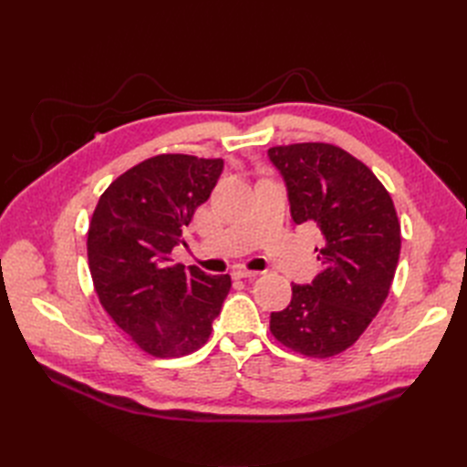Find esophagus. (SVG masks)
Instances as JSON below:
<instances>
[{
	"label": "esophagus",
	"instance_id": "obj_1",
	"mask_svg": "<svg viewBox=\"0 0 467 467\" xmlns=\"http://www.w3.org/2000/svg\"><path fill=\"white\" fill-rule=\"evenodd\" d=\"M234 276L235 278H257L259 276V273L257 271H247V268H239V271H235L234 273Z\"/></svg>",
	"mask_w": 467,
	"mask_h": 467
}]
</instances>
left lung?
<instances>
[{
    "label": "left lung",
    "mask_w": 467,
    "mask_h": 467,
    "mask_svg": "<svg viewBox=\"0 0 467 467\" xmlns=\"http://www.w3.org/2000/svg\"><path fill=\"white\" fill-rule=\"evenodd\" d=\"M268 160L288 191L296 223L314 222L325 265L312 285H292V302L271 314V333L306 357L327 358L358 341L386 302L400 261L401 225L389 192L341 148L276 146Z\"/></svg>",
    "instance_id": "1"
}]
</instances>
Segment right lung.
<instances>
[{
	"mask_svg": "<svg viewBox=\"0 0 467 467\" xmlns=\"http://www.w3.org/2000/svg\"><path fill=\"white\" fill-rule=\"evenodd\" d=\"M222 171V160L155 155L112 181L97 202L88 234L95 292L148 355L175 358L201 348L232 288L230 275L171 263Z\"/></svg>",
	"mask_w": 467,
	"mask_h": 467,
	"instance_id": "right-lung-1",
	"label": "right lung"
}]
</instances>
